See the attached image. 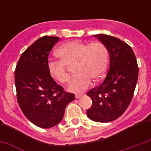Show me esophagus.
<instances>
[{
    "label": "esophagus",
    "instance_id": "esophagus-1",
    "mask_svg": "<svg viewBox=\"0 0 151 151\" xmlns=\"http://www.w3.org/2000/svg\"><path fill=\"white\" fill-rule=\"evenodd\" d=\"M84 96V94H77L75 95V98L76 99H79V98H81V97Z\"/></svg>",
    "mask_w": 151,
    "mask_h": 151
}]
</instances>
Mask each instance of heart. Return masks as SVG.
<instances>
[{"mask_svg": "<svg viewBox=\"0 0 151 151\" xmlns=\"http://www.w3.org/2000/svg\"><path fill=\"white\" fill-rule=\"evenodd\" d=\"M59 60L50 61L48 73L60 84H66L70 80V67H74L77 75L73 78L68 90L80 93L89 87L92 79L99 81L105 75L107 69L109 52L105 45L99 41L89 44L78 41H68L56 51Z\"/></svg>", "mask_w": 151, "mask_h": 151, "instance_id": "obj_1", "label": "heart"}]
</instances>
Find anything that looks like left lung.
Returning a JSON list of instances; mask_svg holds the SVG:
<instances>
[{
	"instance_id": "1",
	"label": "left lung",
	"mask_w": 151,
	"mask_h": 151,
	"mask_svg": "<svg viewBox=\"0 0 151 151\" xmlns=\"http://www.w3.org/2000/svg\"><path fill=\"white\" fill-rule=\"evenodd\" d=\"M95 37L107 48L110 66L100 85L87 92L92 99V106L86 113L94 122H110L122 116L131 103L139 67L135 53L128 44L106 34Z\"/></svg>"
}]
</instances>
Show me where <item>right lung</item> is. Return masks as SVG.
<instances>
[{"label": "right lung", "instance_id": "right-lung-1", "mask_svg": "<svg viewBox=\"0 0 151 151\" xmlns=\"http://www.w3.org/2000/svg\"><path fill=\"white\" fill-rule=\"evenodd\" d=\"M57 37L37 39L21 55L15 70L17 102L29 121L49 129L61 122L66 105L74 100L48 73V55L59 41Z\"/></svg>", "mask_w": 151, "mask_h": 151}]
</instances>
